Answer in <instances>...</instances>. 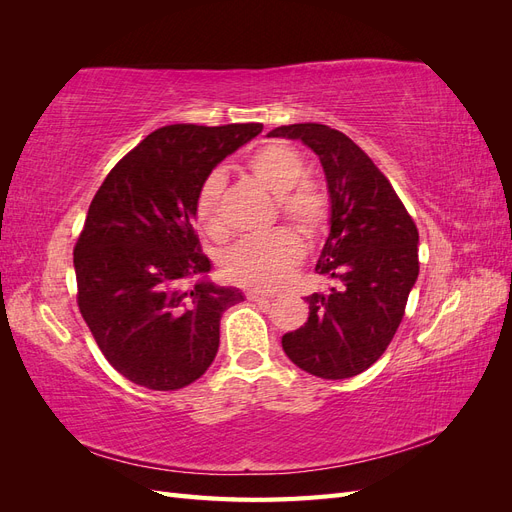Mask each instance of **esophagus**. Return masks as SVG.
Returning <instances> with one entry per match:
<instances>
[{
  "label": "esophagus",
  "instance_id": "esophagus-1",
  "mask_svg": "<svg viewBox=\"0 0 512 512\" xmlns=\"http://www.w3.org/2000/svg\"><path fill=\"white\" fill-rule=\"evenodd\" d=\"M247 299L262 303V301H269V299H273V294H265V292H258V290H250V292H247Z\"/></svg>",
  "mask_w": 512,
  "mask_h": 512
}]
</instances>
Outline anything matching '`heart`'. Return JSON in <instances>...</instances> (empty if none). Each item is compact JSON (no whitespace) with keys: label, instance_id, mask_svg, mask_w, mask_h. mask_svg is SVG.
Returning <instances> with one entry per match:
<instances>
[{"label":"heart","instance_id":"heart-1","mask_svg":"<svg viewBox=\"0 0 512 512\" xmlns=\"http://www.w3.org/2000/svg\"><path fill=\"white\" fill-rule=\"evenodd\" d=\"M252 177L277 198V211L303 237L314 239L327 226L329 203L318 185L303 181L307 164L297 149L284 143L260 147L247 162ZM224 175L211 173L196 194V222L215 241L228 235L222 213ZM303 256V243L290 228H275L230 247L222 269L230 282L250 288H277Z\"/></svg>","mask_w":512,"mask_h":512}]
</instances>
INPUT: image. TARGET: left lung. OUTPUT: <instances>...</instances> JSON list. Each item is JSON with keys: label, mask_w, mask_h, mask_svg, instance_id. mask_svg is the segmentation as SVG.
<instances>
[{"label": "left lung", "mask_w": 512, "mask_h": 512, "mask_svg": "<svg viewBox=\"0 0 512 512\" xmlns=\"http://www.w3.org/2000/svg\"><path fill=\"white\" fill-rule=\"evenodd\" d=\"M312 149L327 177L329 237L316 271L337 280L305 299L309 318L282 337L288 359L324 380L361 374L384 354L418 277V230L378 166L350 138L322 123L271 130Z\"/></svg>", "instance_id": "obj_1"}]
</instances>
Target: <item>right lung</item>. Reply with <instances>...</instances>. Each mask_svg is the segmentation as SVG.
Returning a JSON list of instances; mask_svg holds the SVG:
<instances>
[{
    "instance_id": "add662e5",
    "label": "right lung",
    "mask_w": 512,
    "mask_h": 512,
    "mask_svg": "<svg viewBox=\"0 0 512 512\" xmlns=\"http://www.w3.org/2000/svg\"><path fill=\"white\" fill-rule=\"evenodd\" d=\"M262 123H175L143 138L108 173L74 245L79 309L123 378L177 391L205 374L220 318L243 292L209 280L194 205L200 185Z\"/></svg>"
}]
</instances>
